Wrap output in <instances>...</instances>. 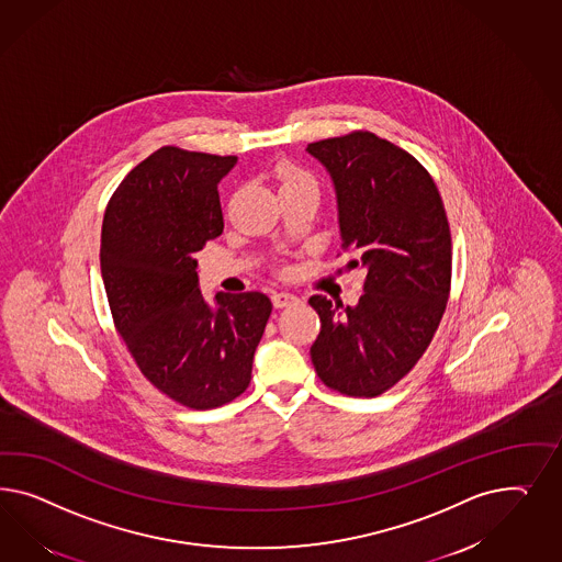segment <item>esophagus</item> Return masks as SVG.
<instances>
[{
  "mask_svg": "<svg viewBox=\"0 0 562 562\" xmlns=\"http://www.w3.org/2000/svg\"><path fill=\"white\" fill-rule=\"evenodd\" d=\"M272 303L273 306H278V308H284V306H290L294 305V303H299V299H296L294 294H290V292H273Z\"/></svg>",
  "mask_w": 562,
  "mask_h": 562,
  "instance_id": "esophagus-1",
  "label": "esophagus"
}]
</instances>
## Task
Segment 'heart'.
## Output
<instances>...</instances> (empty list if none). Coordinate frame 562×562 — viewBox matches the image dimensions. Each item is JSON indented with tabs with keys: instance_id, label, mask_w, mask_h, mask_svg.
I'll return each mask as SVG.
<instances>
[{
	"instance_id": "obj_1",
	"label": "heart",
	"mask_w": 562,
	"mask_h": 562,
	"mask_svg": "<svg viewBox=\"0 0 562 562\" xmlns=\"http://www.w3.org/2000/svg\"><path fill=\"white\" fill-rule=\"evenodd\" d=\"M278 179H280V189L294 188V186H315V179L305 172V170L296 169L292 165H282L278 170Z\"/></svg>"
}]
</instances>
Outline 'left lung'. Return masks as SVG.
Here are the masks:
<instances>
[{
  "label": "left lung",
  "mask_w": 562,
  "mask_h": 562,
  "mask_svg": "<svg viewBox=\"0 0 562 562\" xmlns=\"http://www.w3.org/2000/svg\"><path fill=\"white\" fill-rule=\"evenodd\" d=\"M324 165L338 198L346 266L367 270L355 306L308 299L322 331L313 367L329 390L374 397L387 392L425 355L451 289V233L428 170L371 132L306 146Z\"/></svg>",
  "instance_id": "8db88e82"
}]
</instances>
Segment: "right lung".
<instances>
[{"label": "right lung", "mask_w": 562, "mask_h": 562, "mask_svg": "<svg viewBox=\"0 0 562 562\" xmlns=\"http://www.w3.org/2000/svg\"><path fill=\"white\" fill-rule=\"evenodd\" d=\"M237 156L162 146L111 195L101 272L111 315L142 374L193 409L218 408L249 387L254 355L272 313L263 292L205 303L195 254L222 235V177Z\"/></svg>", "instance_id": "right-lung-1"}]
</instances>
